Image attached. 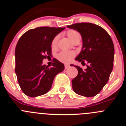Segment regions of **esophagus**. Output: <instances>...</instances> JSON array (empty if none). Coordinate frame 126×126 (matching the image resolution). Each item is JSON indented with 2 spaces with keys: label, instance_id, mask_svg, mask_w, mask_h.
<instances>
[{
  "label": "esophagus",
  "instance_id": "obj_1",
  "mask_svg": "<svg viewBox=\"0 0 126 126\" xmlns=\"http://www.w3.org/2000/svg\"><path fill=\"white\" fill-rule=\"evenodd\" d=\"M69 67V64H65V69H67Z\"/></svg>",
  "mask_w": 126,
  "mask_h": 126
}]
</instances>
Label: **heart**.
Wrapping results in <instances>:
<instances>
[{
	"instance_id": "1",
	"label": "heart",
	"mask_w": 126,
	"mask_h": 126,
	"mask_svg": "<svg viewBox=\"0 0 126 126\" xmlns=\"http://www.w3.org/2000/svg\"><path fill=\"white\" fill-rule=\"evenodd\" d=\"M67 35L68 36L69 38L70 39V40L71 42H73L74 39L80 36V34H79L76 31L74 30H68L67 32ZM58 40V36H55L54 38L53 39V40L52 42V47L55 48L57 46V43ZM75 55V53L73 52H71V51H62L61 53L58 55V59L61 62H64V63H69L72 61L73 57Z\"/></svg>"
}]
</instances>
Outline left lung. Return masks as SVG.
<instances>
[{
  "mask_svg": "<svg viewBox=\"0 0 126 126\" xmlns=\"http://www.w3.org/2000/svg\"><path fill=\"white\" fill-rule=\"evenodd\" d=\"M67 27L78 31L83 39L82 49L75 60L88 64L84 70L71 65L78 71V76L72 80L73 90L86 97L95 96L107 84L113 69L114 46L112 38L103 28L92 23H76Z\"/></svg>",
  "mask_w": 126,
  "mask_h": 126,
  "instance_id": "left-lung-1",
  "label": "left lung"
}]
</instances>
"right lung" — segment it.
<instances>
[{"instance_id":"right-lung-1","label":"right lung","mask_w":126,"mask_h":126,"mask_svg":"<svg viewBox=\"0 0 126 126\" xmlns=\"http://www.w3.org/2000/svg\"><path fill=\"white\" fill-rule=\"evenodd\" d=\"M65 28L38 27L23 34L15 50V72L23 93L36 97L47 93L54 78L64 69V65L53 59L52 67L43 64V60L51 56L52 42Z\"/></svg>"}]
</instances>
